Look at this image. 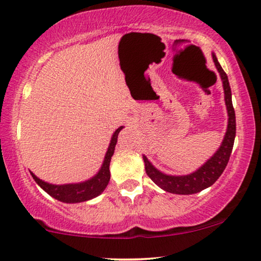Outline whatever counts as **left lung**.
Listing matches in <instances>:
<instances>
[{"label":"left lung","instance_id":"1","mask_svg":"<svg viewBox=\"0 0 261 261\" xmlns=\"http://www.w3.org/2000/svg\"><path fill=\"white\" fill-rule=\"evenodd\" d=\"M213 60L215 66L219 71L221 81L223 85L224 92V102H226L227 113H228V126L227 132L224 134L222 144L220 147L201 167L194 172L184 174V176H172V174H166L159 171L153 164L147 159V156L142 155L145 163V170L147 176L162 188L164 191L171 192V194L177 195H191L197 194V192L204 190V189L212 187L219 177L226 169L228 160H229L231 149H233L235 133H237V122H235V112L231 103V90L229 81L226 72L221 67L219 60H217L215 53H212Z\"/></svg>","mask_w":261,"mask_h":261}]
</instances>
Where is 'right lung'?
<instances>
[{"mask_svg":"<svg viewBox=\"0 0 261 261\" xmlns=\"http://www.w3.org/2000/svg\"><path fill=\"white\" fill-rule=\"evenodd\" d=\"M123 126L117 128L112 135V140L109 142L108 149L105 155V160L101 169L98 170V172L95 174L94 177H91L90 179L81 181V183H70V184H51L47 181L38 178L33 172H31L33 179L37 181V184L40 187L42 190L47 192L49 196H52L53 198L58 199L60 202L64 203H81L89 201L97 197L105 191V189L108 185L110 180V171L109 165L112 156L115 151V146L117 142V135L122 129Z\"/></svg>","mask_w":261,"mask_h":261,"instance_id":"obj_1","label":"right lung"}]
</instances>
